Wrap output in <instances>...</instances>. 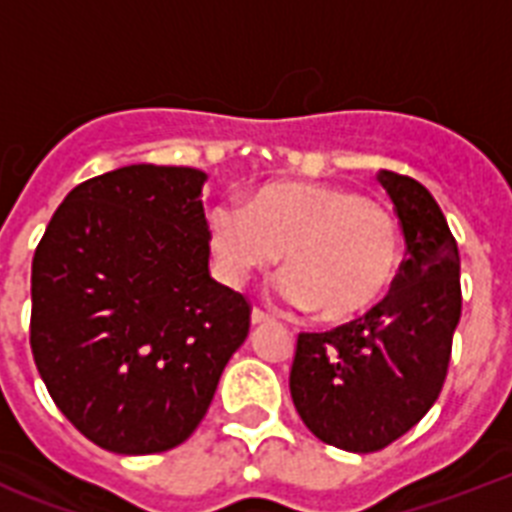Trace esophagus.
I'll use <instances>...</instances> for the list:
<instances>
[{
  "instance_id": "esophagus-1",
  "label": "esophagus",
  "mask_w": 512,
  "mask_h": 512,
  "mask_svg": "<svg viewBox=\"0 0 512 512\" xmlns=\"http://www.w3.org/2000/svg\"><path fill=\"white\" fill-rule=\"evenodd\" d=\"M268 321H271V316H268V313L260 311V308H252V324H255V327H260V324H268Z\"/></svg>"
}]
</instances>
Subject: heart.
Masks as SVG:
<instances>
[{
	"mask_svg": "<svg viewBox=\"0 0 512 512\" xmlns=\"http://www.w3.org/2000/svg\"><path fill=\"white\" fill-rule=\"evenodd\" d=\"M209 244L231 284L281 260V300L321 321H350L372 311L396 276L401 236L382 207L348 188L273 183L247 209L217 204Z\"/></svg>",
	"mask_w": 512,
	"mask_h": 512,
	"instance_id": "b5f03b06",
	"label": "heart"
}]
</instances>
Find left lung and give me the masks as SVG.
Instances as JSON below:
<instances>
[{
    "instance_id": "obj_1",
    "label": "left lung",
    "mask_w": 512,
    "mask_h": 512,
    "mask_svg": "<svg viewBox=\"0 0 512 512\" xmlns=\"http://www.w3.org/2000/svg\"><path fill=\"white\" fill-rule=\"evenodd\" d=\"M406 260L385 300L329 332H300L289 390L313 436L345 452H380L436 404L460 324V252L425 185L382 170Z\"/></svg>"
}]
</instances>
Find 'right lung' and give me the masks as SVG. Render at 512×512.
Masks as SVG:
<instances>
[{"instance_id":"add662e5","label":"right lung","mask_w":512,"mask_h":512,"mask_svg":"<svg viewBox=\"0 0 512 512\" xmlns=\"http://www.w3.org/2000/svg\"><path fill=\"white\" fill-rule=\"evenodd\" d=\"M207 175L132 164L84 180L31 263V353L52 401L116 454L183 444L252 305L209 276Z\"/></svg>"}]
</instances>
